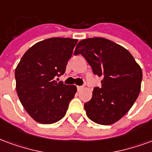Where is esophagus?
I'll return each mask as SVG.
<instances>
[{
	"mask_svg": "<svg viewBox=\"0 0 152 152\" xmlns=\"http://www.w3.org/2000/svg\"><path fill=\"white\" fill-rule=\"evenodd\" d=\"M84 88H85V86H84V85H78V86H77V90L78 91L82 90Z\"/></svg>",
	"mask_w": 152,
	"mask_h": 152,
	"instance_id": "obj_1",
	"label": "esophagus"
}]
</instances>
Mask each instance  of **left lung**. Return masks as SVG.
Masks as SVG:
<instances>
[{
  "mask_svg": "<svg viewBox=\"0 0 152 152\" xmlns=\"http://www.w3.org/2000/svg\"><path fill=\"white\" fill-rule=\"evenodd\" d=\"M80 54L102 77L89 102L85 103L88 118L101 125L113 124L130 110L140 93L142 73L126 49L104 38L81 40L74 55Z\"/></svg>",
  "mask_w": 152,
  "mask_h": 152,
  "instance_id": "8db88e82",
  "label": "left lung"
}]
</instances>
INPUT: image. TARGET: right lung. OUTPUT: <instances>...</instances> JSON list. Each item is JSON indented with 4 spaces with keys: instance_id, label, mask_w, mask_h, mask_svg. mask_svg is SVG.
Here are the masks:
<instances>
[{
    "instance_id": "right-lung-1",
    "label": "right lung",
    "mask_w": 152,
    "mask_h": 152,
    "mask_svg": "<svg viewBox=\"0 0 152 152\" xmlns=\"http://www.w3.org/2000/svg\"><path fill=\"white\" fill-rule=\"evenodd\" d=\"M77 39L51 38L37 42L23 55L15 70L16 89L26 111L42 124L58 122L76 93L75 85L57 82L66 71Z\"/></svg>"
}]
</instances>
